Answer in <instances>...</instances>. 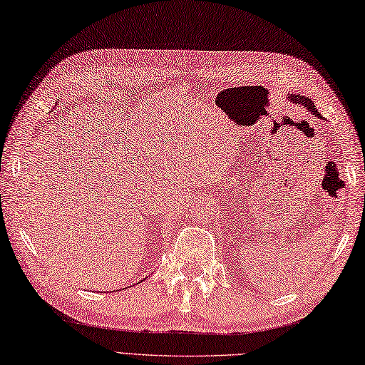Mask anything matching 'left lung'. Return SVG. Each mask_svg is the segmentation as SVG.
Returning a JSON list of instances; mask_svg holds the SVG:
<instances>
[{
	"instance_id": "1",
	"label": "left lung",
	"mask_w": 365,
	"mask_h": 365,
	"mask_svg": "<svg viewBox=\"0 0 365 365\" xmlns=\"http://www.w3.org/2000/svg\"><path fill=\"white\" fill-rule=\"evenodd\" d=\"M289 101H292L293 103H301V106H304L306 107L307 110H310L312 113H314L317 118H322V115H319V111L315 108V106H314V102H312V99H307V98H304V96H289Z\"/></svg>"
}]
</instances>
